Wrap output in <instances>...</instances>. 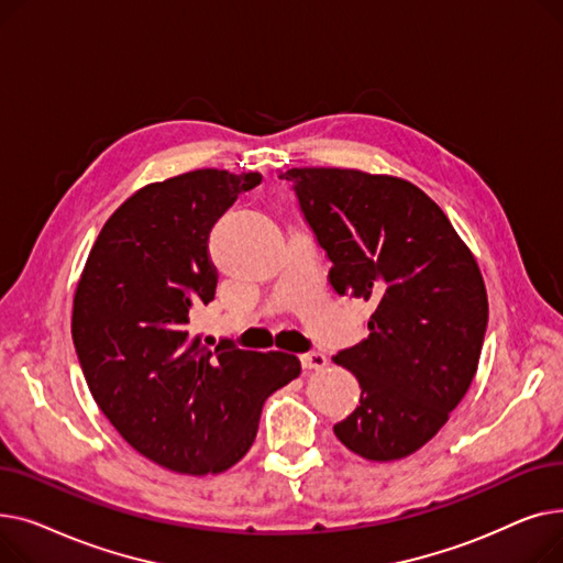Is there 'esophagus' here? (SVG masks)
<instances>
[{
  "mask_svg": "<svg viewBox=\"0 0 563 563\" xmlns=\"http://www.w3.org/2000/svg\"><path fill=\"white\" fill-rule=\"evenodd\" d=\"M327 356H323V353H319V351H308V353H301V365L306 367V369H323L327 367Z\"/></svg>",
  "mask_w": 563,
  "mask_h": 563,
  "instance_id": "34e87169",
  "label": "esophagus"
}]
</instances>
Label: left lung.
<instances>
[{"label":"left lung","instance_id":"left-lung-1","mask_svg":"<svg viewBox=\"0 0 563 563\" xmlns=\"http://www.w3.org/2000/svg\"><path fill=\"white\" fill-rule=\"evenodd\" d=\"M299 212L331 260L342 297L374 306L367 340L333 358L361 404L333 427L369 461L418 452L475 378L488 327L479 266L450 219L416 185L349 168H291Z\"/></svg>","mask_w":563,"mask_h":563}]
</instances>
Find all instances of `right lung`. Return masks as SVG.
Listing matches in <instances>:
<instances>
[{"label": "right lung", "instance_id": "1", "mask_svg": "<svg viewBox=\"0 0 563 563\" xmlns=\"http://www.w3.org/2000/svg\"><path fill=\"white\" fill-rule=\"evenodd\" d=\"M260 173L200 168L125 200L86 260L73 342L96 404L130 445L180 475L223 472L253 445L262 406L301 374L297 356L205 346L191 314L214 301V223Z\"/></svg>", "mask_w": 563, "mask_h": 563}]
</instances>
